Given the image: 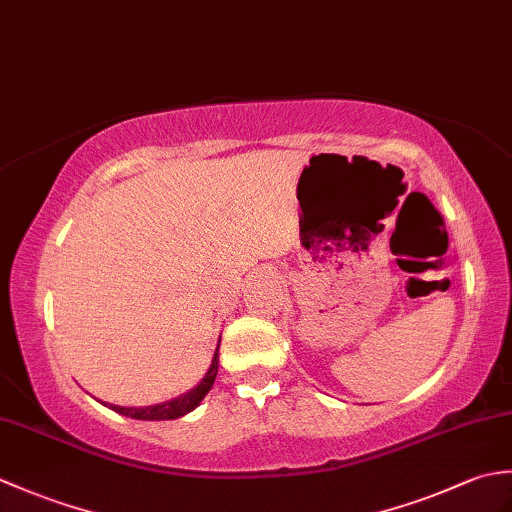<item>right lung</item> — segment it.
I'll use <instances>...</instances> for the list:
<instances>
[{
	"mask_svg": "<svg viewBox=\"0 0 512 512\" xmlns=\"http://www.w3.org/2000/svg\"><path fill=\"white\" fill-rule=\"evenodd\" d=\"M217 365H220V341H217V350L213 354V361L206 369V374L202 376V380L193 389H189L187 394H180L178 398H171L167 402H160V405H151V407H121V405H110V402H103L105 407H110L112 411L121 413V416L127 418H136V420H176L187 416L189 411H193L195 407L200 405L204 400V396L209 394L215 376H217Z\"/></svg>",
	"mask_w": 512,
	"mask_h": 512,
	"instance_id": "add662e5",
	"label": "right lung"
}]
</instances>
